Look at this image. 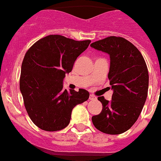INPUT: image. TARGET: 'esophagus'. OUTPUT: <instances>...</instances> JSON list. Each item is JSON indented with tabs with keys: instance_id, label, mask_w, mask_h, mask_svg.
<instances>
[{
	"instance_id": "esophagus-1",
	"label": "esophagus",
	"mask_w": 161,
	"mask_h": 161,
	"mask_svg": "<svg viewBox=\"0 0 161 161\" xmlns=\"http://www.w3.org/2000/svg\"><path fill=\"white\" fill-rule=\"evenodd\" d=\"M89 99H90V100H96V99H97V97H96L95 96L90 95V97H89Z\"/></svg>"
}]
</instances>
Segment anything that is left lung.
<instances>
[{"label":"left lung","mask_w":161,"mask_h":161,"mask_svg":"<svg viewBox=\"0 0 161 161\" xmlns=\"http://www.w3.org/2000/svg\"><path fill=\"white\" fill-rule=\"evenodd\" d=\"M91 47L110 55L108 78L113 90L111 101L98 97L103 107L92 120L102 133L120 134L135 124L146 102L149 85L147 64L137 47L124 37H108Z\"/></svg>","instance_id":"8db88e82"}]
</instances>
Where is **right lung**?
I'll list each match as a JSON object with an SVG mask.
<instances>
[{
	"instance_id": "1",
	"label": "right lung",
	"mask_w": 161,
	"mask_h": 161,
	"mask_svg": "<svg viewBox=\"0 0 161 161\" xmlns=\"http://www.w3.org/2000/svg\"><path fill=\"white\" fill-rule=\"evenodd\" d=\"M90 42L49 35L36 42L24 55L20 92L28 116L42 130L64 129L69 124L74 106L89 98L85 89L76 92L63 88V80Z\"/></svg>"
}]
</instances>
